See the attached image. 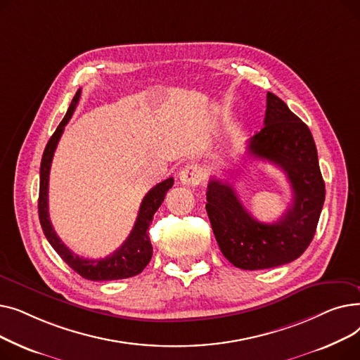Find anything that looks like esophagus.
Returning a JSON list of instances; mask_svg holds the SVG:
<instances>
[{"mask_svg":"<svg viewBox=\"0 0 360 360\" xmlns=\"http://www.w3.org/2000/svg\"><path fill=\"white\" fill-rule=\"evenodd\" d=\"M179 181L185 186H197L202 181V172L197 165H188L181 169Z\"/></svg>","mask_w":360,"mask_h":360,"instance_id":"obj_1","label":"esophagus"}]
</instances>
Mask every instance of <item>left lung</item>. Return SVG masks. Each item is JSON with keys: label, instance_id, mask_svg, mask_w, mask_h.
<instances>
[{"label": "left lung", "instance_id": "obj_1", "mask_svg": "<svg viewBox=\"0 0 360 360\" xmlns=\"http://www.w3.org/2000/svg\"><path fill=\"white\" fill-rule=\"evenodd\" d=\"M248 155L286 174L292 202L278 221L261 223L248 213L229 184L212 178L205 210L223 255L242 270H264L299 258L315 235L326 200L312 134L288 105L267 93L264 127L248 140Z\"/></svg>", "mask_w": 360, "mask_h": 360}]
</instances>
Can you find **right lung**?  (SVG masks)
Listing matches in <instances>:
<instances>
[{"mask_svg":"<svg viewBox=\"0 0 360 360\" xmlns=\"http://www.w3.org/2000/svg\"><path fill=\"white\" fill-rule=\"evenodd\" d=\"M80 94H82V89H79L77 93L74 94L64 120L60 122L58 127H56L55 132L49 139L44 151L42 162H41L39 200H37L41 226L48 242L52 245V248L58 252V255L75 273H79L82 277L93 281L128 278V277L140 274L150 262L151 255H153V247H151L147 229L151 223V219H153L155 213L163 202L167 190L169 188H172L174 178H167L166 181L158 184L146 194V197L141 201L139 217L136 220L134 228H132V232L129 233L127 240L122 243V247H120L115 252H112L105 258L91 259V258H83L77 254H74L70 248H67L65 243L53 231L52 223L49 220L48 185H49V170H51V163H52L55 148L58 146V141L63 136L64 127L70 121L72 112L75 110V106H77L80 101Z\"/></svg>","mask_w":360,"mask_h":360,"instance_id":"obj_1","label":"right lung"}]
</instances>
